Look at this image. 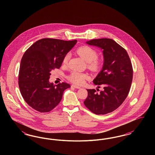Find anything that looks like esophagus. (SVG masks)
I'll return each mask as SVG.
<instances>
[{
    "mask_svg": "<svg viewBox=\"0 0 155 155\" xmlns=\"http://www.w3.org/2000/svg\"><path fill=\"white\" fill-rule=\"evenodd\" d=\"M71 87H74V88H77V89L81 88V87H79V86H77V85H71Z\"/></svg>",
    "mask_w": 155,
    "mask_h": 155,
    "instance_id": "obj_1",
    "label": "esophagus"
}]
</instances>
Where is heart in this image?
Listing matches in <instances>:
<instances>
[{
  "mask_svg": "<svg viewBox=\"0 0 155 155\" xmlns=\"http://www.w3.org/2000/svg\"><path fill=\"white\" fill-rule=\"evenodd\" d=\"M77 53L87 62L88 67L91 71L97 72L102 69L103 65V60L97 57V52L92 47L88 45L82 46L77 49ZM70 58V54L69 53H67L63 59V64L67 65ZM67 78L68 80L75 84L82 85L84 84L85 80L89 79L90 77L87 73L73 71L68 75Z\"/></svg>",
  "mask_w": 155,
  "mask_h": 155,
  "instance_id": "b5f03b06",
  "label": "heart"
}]
</instances>
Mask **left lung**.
Returning a JSON list of instances; mask_svg holds the SVG:
<instances>
[{
    "label": "left lung",
    "instance_id": "8db88e82",
    "mask_svg": "<svg viewBox=\"0 0 155 155\" xmlns=\"http://www.w3.org/2000/svg\"><path fill=\"white\" fill-rule=\"evenodd\" d=\"M87 44L103 49V68L94 80L103 90L87 89L84 103L92 113L106 114L117 109L128 96L133 81L132 64L125 49L111 39H92Z\"/></svg>",
    "mask_w": 155,
    "mask_h": 155
}]
</instances>
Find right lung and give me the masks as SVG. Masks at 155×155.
<instances>
[{
  "mask_svg": "<svg viewBox=\"0 0 155 155\" xmlns=\"http://www.w3.org/2000/svg\"><path fill=\"white\" fill-rule=\"evenodd\" d=\"M77 41L43 38L32 45L22 56L18 74V86L23 99L41 113L49 112L58 105L63 92L70 88L66 82L49 83L51 71L59 68L64 55Z\"/></svg>",
  "mask_w": 155,
  "mask_h": 155,
  "instance_id": "add662e5",
  "label": "right lung"
}]
</instances>
